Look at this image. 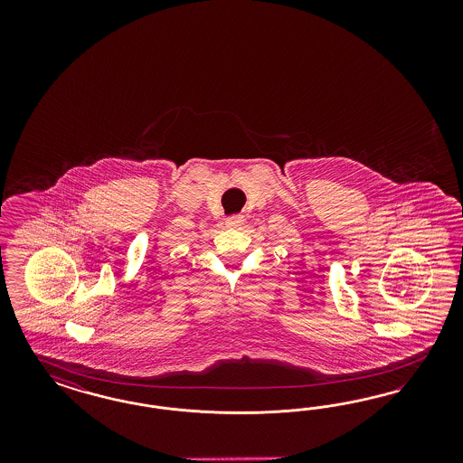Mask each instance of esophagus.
Instances as JSON below:
<instances>
[{"mask_svg": "<svg viewBox=\"0 0 463 463\" xmlns=\"http://www.w3.org/2000/svg\"><path fill=\"white\" fill-rule=\"evenodd\" d=\"M242 222H244V217L239 215V213L238 215H231V217L225 219V225H227V227H239Z\"/></svg>", "mask_w": 463, "mask_h": 463, "instance_id": "1", "label": "esophagus"}]
</instances>
